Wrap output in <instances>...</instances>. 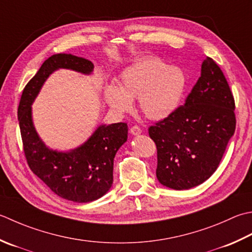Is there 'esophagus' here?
<instances>
[{"mask_svg": "<svg viewBox=\"0 0 252 252\" xmlns=\"http://www.w3.org/2000/svg\"><path fill=\"white\" fill-rule=\"evenodd\" d=\"M130 133L132 135H139V134H141L142 133V129L140 126H132L131 129H130Z\"/></svg>", "mask_w": 252, "mask_h": 252, "instance_id": "34e87169", "label": "esophagus"}]
</instances>
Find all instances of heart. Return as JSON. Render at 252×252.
<instances>
[{"label":"heart","mask_w":252,"mask_h":252,"mask_svg":"<svg viewBox=\"0 0 252 252\" xmlns=\"http://www.w3.org/2000/svg\"><path fill=\"white\" fill-rule=\"evenodd\" d=\"M187 77L180 67L168 66L158 58H144L120 74L119 86L108 84L103 97L119 115L133 109L137 98L141 112L150 120H162L174 113L184 97Z\"/></svg>","instance_id":"obj_1"}]
</instances>
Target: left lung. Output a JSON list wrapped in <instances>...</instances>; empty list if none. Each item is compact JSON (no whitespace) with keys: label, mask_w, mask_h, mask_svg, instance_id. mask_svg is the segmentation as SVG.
<instances>
[{"label":"left lung","mask_w":252,"mask_h":252,"mask_svg":"<svg viewBox=\"0 0 252 252\" xmlns=\"http://www.w3.org/2000/svg\"><path fill=\"white\" fill-rule=\"evenodd\" d=\"M235 100L216 62L206 58L184 106L150 126L157 147L156 177L162 186L187 190L218 169L236 127Z\"/></svg>","instance_id":"left-lung-1"}]
</instances>
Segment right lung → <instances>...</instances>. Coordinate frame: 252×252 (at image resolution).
Segmentation results:
<instances>
[{
    "label": "right lung",
    "instance_id": "right-lung-1",
    "mask_svg": "<svg viewBox=\"0 0 252 252\" xmlns=\"http://www.w3.org/2000/svg\"><path fill=\"white\" fill-rule=\"evenodd\" d=\"M66 68L92 75L94 64L71 53H58L42 63L25 86L18 106V121L25 156L32 171L61 198L87 203L101 198L113 182V159L127 140L126 123L100 125L80 146L58 151L44 144L32 121V103L53 72Z\"/></svg>",
    "mask_w": 252,
    "mask_h": 252
}]
</instances>
